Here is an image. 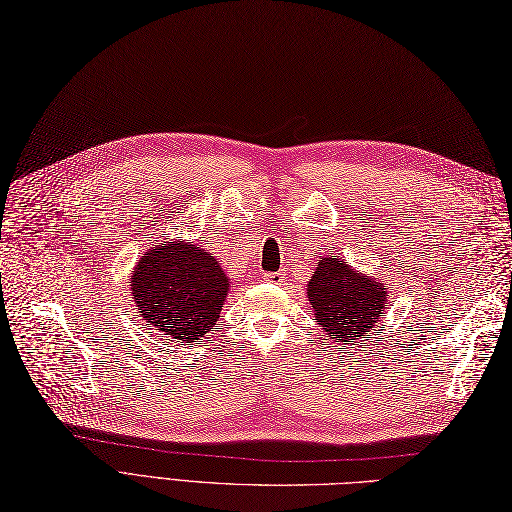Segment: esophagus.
Masks as SVG:
<instances>
[{"label":"esophagus","instance_id":"obj_1","mask_svg":"<svg viewBox=\"0 0 512 512\" xmlns=\"http://www.w3.org/2000/svg\"><path fill=\"white\" fill-rule=\"evenodd\" d=\"M286 277V273L284 271H275V273H265V280L267 282H273V284H277V282H282Z\"/></svg>","mask_w":512,"mask_h":512}]
</instances>
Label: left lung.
<instances>
[{
  "mask_svg": "<svg viewBox=\"0 0 512 512\" xmlns=\"http://www.w3.org/2000/svg\"><path fill=\"white\" fill-rule=\"evenodd\" d=\"M314 320L339 344L359 342L384 314L389 290L374 275L359 273L339 256L322 258L307 284Z\"/></svg>",
  "mask_w": 512,
  "mask_h": 512,
  "instance_id": "1",
  "label": "left lung"
}]
</instances>
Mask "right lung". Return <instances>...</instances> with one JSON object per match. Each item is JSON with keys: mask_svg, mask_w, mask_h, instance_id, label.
Listing matches in <instances>:
<instances>
[{"mask_svg": "<svg viewBox=\"0 0 512 512\" xmlns=\"http://www.w3.org/2000/svg\"><path fill=\"white\" fill-rule=\"evenodd\" d=\"M130 286L143 320L188 346L218 322L230 282L218 258L203 247L164 241L138 260Z\"/></svg>", "mask_w": 512, "mask_h": 512, "instance_id": "obj_1", "label": "right lung"}]
</instances>
